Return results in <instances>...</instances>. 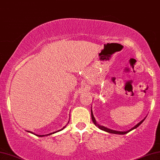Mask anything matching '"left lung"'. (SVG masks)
Masks as SVG:
<instances>
[{
  "label": "left lung",
  "instance_id": "obj_1",
  "mask_svg": "<svg viewBox=\"0 0 160 160\" xmlns=\"http://www.w3.org/2000/svg\"><path fill=\"white\" fill-rule=\"evenodd\" d=\"M91 114H92V119L93 122H94V124L96 125V126H97V127H98V128H99L100 129L103 130V131H105V132H109V133L115 134H127V133H128V132H129L130 131H132V130H133V129H134L137 128V127H138L139 126V125L141 124L142 123L144 122V120L146 119V117L144 118V119H142L141 122H139L138 124L135 125L134 127H133L132 129H130L129 130H128V131L122 132V131H116V130H113V129H109V128H107V127H104V126H102V125H100L99 124H98V123L97 122V121H96L95 118H94V114H93L92 108V109H91Z\"/></svg>",
  "mask_w": 160,
  "mask_h": 160
}]
</instances>
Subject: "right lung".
<instances>
[{"mask_svg": "<svg viewBox=\"0 0 160 160\" xmlns=\"http://www.w3.org/2000/svg\"><path fill=\"white\" fill-rule=\"evenodd\" d=\"M66 125H67V124H66ZM66 126H64V127H63L62 129H59V130H58V131L53 132H52V133L48 134H43V135H38V134H34V133H33V132H30V131H28V132H30V133H31V134H35V135H36V136H38V137H45V136H48V135H51V134H55V133H56V132H60V131H61V130H63V129H64V128H65V127H66Z\"/></svg>", "mask_w": 160, "mask_h": 160, "instance_id": "1", "label": "right lung"}]
</instances>
